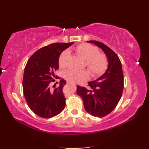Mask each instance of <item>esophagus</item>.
<instances>
[{
	"mask_svg": "<svg viewBox=\"0 0 149 149\" xmlns=\"http://www.w3.org/2000/svg\"><path fill=\"white\" fill-rule=\"evenodd\" d=\"M68 83H69V84H70V83H69V82H68Z\"/></svg>",
	"mask_w": 149,
	"mask_h": 149,
	"instance_id": "1",
	"label": "esophagus"
}]
</instances>
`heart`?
Segmentation results:
<instances>
[{"mask_svg": "<svg viewBox=\"0 0 149 149\" xmlns=\"http://www.w3.org/2000/svg\"><path fill=\"white\" fill-rule=\"evenodd\" d=\"M75 52L81 58L86 60V65L93 77H97L102 75L107 67V59L103 54L99 53L96 47L88 43H82L75 48ZM69 51H63L59 58V65L61 68H65L68 65ZM90 74L86 70H76L70 69L65 72L64 77L70 83H80L88 80Z\"/></svg>", "mask_w": 149, "mask_h": 149, "instance_id": "1", "label": "heart"}]
</instances>
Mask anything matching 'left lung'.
I'll return each instance as SVG.
<instances>
[{
    "label": "left lung",
    "mask_w": 149,
    "mask_h": 149,
    "mask_svg": "<svg viewBox=\"0 0 149 149\" xmlns=\"http://www.w3.org/2000/svg\"><path fill=\"white\" fill-rule=\"evenodd\" d=\"M93 43L105 54L107 68L97 79L88 82L90 88L77 86V93L83 100L84 109L93 116L104 117L115 108L122 97L123 75L121 62L115 52L97 41H87Z\"/></svg>",
    "instance_id": "1"
}]
</instances>
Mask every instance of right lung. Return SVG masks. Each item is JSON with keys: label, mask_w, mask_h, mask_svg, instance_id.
<instances>
[{"label": "right lung", "mask_w": 149, "mask_h": 149, "mask_svg": "<svg viewBox=\"0 0 149 149\" xmlns=\"http://www.w3.org/2000/svg\"><path fill=\"white\" fill-rule=\"evenodd\" d=\"M73 44H50L37 50L28 60L22 83L24 95L29 108L38 116L50 118L65 108L66 99L63 88L66 81L60 80L59 87L54 90H50L49 86L50 82L54 81V72L59 68L61 52Z\"/></svg>", "instance_id": "add662e5"}]
</instances>
